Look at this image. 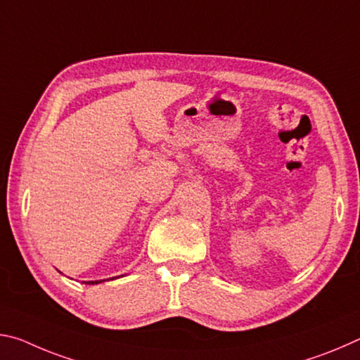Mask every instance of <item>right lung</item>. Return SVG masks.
I'll use <instances>...</instances> for the list:
<instances>
[{
  "label": "right lung",
  "mask_w": 360,
  "mask_h": 360,
  "mask_svg": "<svg viewBox=\"0 0 360 360\" xmlns=\"http://www.w3.org/2000/svg\"><path fill=\"white\" fill-rule=\"evenodd\" d=\"M111 279H114V278H111ZM98 283H101V281H89L87 284H98Z\"/></svg>",
  "instance_id": "add662e5"
}]
</instances>
